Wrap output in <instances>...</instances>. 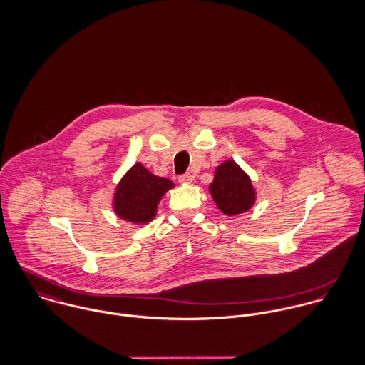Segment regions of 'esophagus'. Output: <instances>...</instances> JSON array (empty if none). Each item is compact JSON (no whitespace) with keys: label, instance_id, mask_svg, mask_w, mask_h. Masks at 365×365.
I'll return each mask as SVG.
<instances>
[{"label":"esophagus","instance_id":"esophagus-1","mask_svg":"<svg viewBox=\"0 0 365 365\" xmlns=\"http://www.w3.org/2000/svg\"><path fill=\"white\" fill-rule=\"evenodd\" d=\"M192 180H194V175H192L191 173H185V174H182V175L178 177V181L182 182V184H191Z\"/></svg>","mask_w":365,"mask_h":365}]
</instances>
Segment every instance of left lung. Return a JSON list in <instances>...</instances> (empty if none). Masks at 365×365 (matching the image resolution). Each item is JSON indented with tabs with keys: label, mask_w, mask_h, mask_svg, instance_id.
Here are the masks:
<instances>
[{
	"label": "left lung",
	"mask_w": 365,
	"mask_h": 365,
	"mask_svg": "<svg viewBox=\"0 0 365 365\" xmlns=\"http://www.w3.org/2000/svg\"><path fill=\"white\" fill-rule=\"evenodd\" d=\"M209 191L217 208L229 216L247 212L256 201L252 180L233 160L216 168Z\"/></svg>",
	"instance_id": "1"
}]
</instances>
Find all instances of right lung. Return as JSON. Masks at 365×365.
I'll use <instances>...</instances> for the list:
<instances>
[{
  "instance_id": "right-lung-1",
  "label": "right lung",
  "mask_w": 365,
  "mask_h": 365,
  "mask_svg": "<svg viewBox=\"0 0 365 365\" xmlns=\"http://www.w3.org/2000/svg\"><path fill=\"white\" fill-rule=\"evenodd\" d=\"M173 181L157 177L140 163H136L119 181L113 209L128 222L143 225L156 216V209L163 195L173 188Z\"/></svg>"
}]
</instances>
